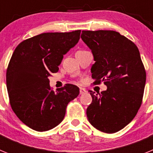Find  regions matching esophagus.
<instances>
[{"label":"esophagus","instance_id":"1","mask_svg":"<svg viewBox=\"0 0 153 153\" xmlns=\"http://www.w3.org/2000/svg\"><path fill=\"white\" fill-rule=\"evenodd\" d=\"M86 93V89L84 88H79V93L80 94H85Z\"/></svg>","mask_w":153,"mask_h":153}]
</instances>
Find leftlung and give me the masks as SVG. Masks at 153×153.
Segmentation results:
<instances>
[{"mask_svg":"<svg viewBox=\"0 0 153 153\" xmlns=\"http://www.w3.org/2000/svg\"><path fill=\"white\" fill-rule=\"evenodd\" d=\"M81 38L91 50L94 84L104 82L107 90L95 94L87 107L89 122L98 130L114 133L133 120L142 104L145 68L133 42L117 31L83 30Z\"/></svg>","mask_w":153,"mask_h":153,"instance_id":"1","label":"left lung"}]
</instances>
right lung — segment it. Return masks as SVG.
Instances as JSON below:
<instances>
[{"label":"right lung","mask_w":153,"mask_h":153,"mask_svg":"<svg viewBox=\"0 0 153 153\" xmlns=\"http://www.w3.org/2000/svg\"><path fill=\"white\" fill-rule=\"evenodd\" d=\"M80 32L41 33L21 42L13 51L6 75L10 106L33 130L44 132L59 125L67 104L79 95V87L73 84L53 91L48 77L59 70L63 55L77 44Z\"/></svg>","instance_id":"1"}]
</instances>
